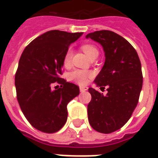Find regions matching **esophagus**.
<instances>
[{"mask_svg": "<svg viewBox=\"0 0 158 158\" xmlns=\"http://www.w3.org/2000/svg\"><path fill=\"white\" fill-rule=\"evenodd\" d=\"M88 89V87L87 86H80V91L81 92H85Z\"/></svg>", "mask_w": 158, "mask_h": 158, "instance_id": "34e87169", "label": "esophagus"}]
</instances>
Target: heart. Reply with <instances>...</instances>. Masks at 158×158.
Segmentation results:
<instances>
[{
	"instance_id": "b5f03b06",
	"label": "heart",
	"mask_w": 158,
	"mask_h": 158,
	"mask_svg": "<svg viewBox=\"0 0 158 158\" xmlns=\"http://www.w3.org/2000/svg\"><path fill=\"white\" fill-rule=\"evenodd\" d=\"M81 50L84 51L85 55L89 58H90L92 55L98 52V50L94 47V45H89V44H85L81 46ZM72 58H73V50L69 48L67 50L66 54L64 58V65L65 67H69L71 64ZM93 77V73L91 72L87 71V70H81V69H77L75 71L72 72L69 74V80L79 84V85H85L88 83L89 79Z\"/></svg>"
}]
</instances>
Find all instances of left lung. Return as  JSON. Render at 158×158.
I'll return each instance as SVG.
<instances>
[{
  "mask_svg": "<svg viewBox=\"0 0 158 158\" xmlns=\"http://www.w3.org/2000/svg\"><path fill=\"white\" fill-rule=\"evenodd\" d=\"M85 37L103 46L105 62L94 83L100 89L108 87L106 95L89 88L88 120L98 132L112 133L128 122L137 106L143 85L140 60L135 48L113 31H96Z\"/></svg>",
  "mask_w": 158,
  "mask_h": 158,
  "instance_id": "1",
  "label": "left lung"
}]
</instances>
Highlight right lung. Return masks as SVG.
I'll return each mask as SVG.
<instances>
[{
    "label": "right lung",
    "mask_w": 158,
    "mask_h": 158,
    "mask_svg": "<svg viewBox=\"0 0 158 158\" xmlns=\"http://www.w3.org/2000/svg\"><path fill=\"white\" fill-rule=\"evenodd\" d=\"M82 34L51 30L34 39L22 53L15 74L17 99L25 117L38 131L55 133L61 129L68 118V103L80 93L77 85L60 75L69 45ZM55 83L60 87L52 90Z\"/></svg>",
    "instance_id": "obj_1"
}]
</instances>
